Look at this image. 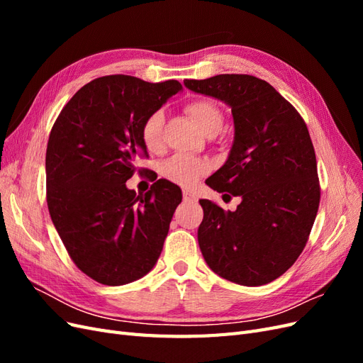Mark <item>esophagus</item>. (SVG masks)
<instances>
[{"mask_svg": "<svg viewBox=\"0 0 363 363\" xmlns=\"http://www.w3.org/2000/svg\"><path fill=\"white\" fill-rule=\"evenodd\" d=\"M183 200L184 201H189V203H195L199 201V199H196V195L191 191H183Z\"/></svg>", "mask_w": 363, "mask_h": 363, "instance_id": "obj_1", "label": "esophagus"}]
</instances>
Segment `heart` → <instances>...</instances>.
<instances>
[{"label":"heart","mask_w":363,"mask_h":363,"mask_svg":"<svg viewBox=\"0 0 363 363\" xmlns=\"http://www.w3.org/2000/svg\"><path fill=\"white\" fill-rule=\"evenodd\" d=\"M186 112L191 115L194 123L196 124L206 136H215L221 131L224 125V113L215 101L200 98L194 100L186 106ZM163 125L164 115L157 111L145 118L140 128V139L144 147L150 152H159L163 147ZM208 169V163L204 159L194 157L188 155H175L162 163V175L167 180L191 188L199 182Z\"/></svg>","instance_id":"1"}]
</instances>
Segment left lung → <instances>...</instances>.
Listing matches in <instances>:
<instances>
[{"label":"left lung","mask_w":363,"mask_h":363,"mask_svg":"<svg viewBox=\"0 0 363 363\" xmlns=\"http://www.w3.org/2000/svg\"><path fill=\"white\" fill-rule=\"evenodd\" d=\"M188 89L232 107L235 140L227 162L206 180L240 196L235 212L200 200L199 244L213 272L244 286L280 277L298 259L320 206L309 130L296 108L265 80L221 74L184 80Z\"/></svg>","instance_id":"8db88e82"}]
</instances>
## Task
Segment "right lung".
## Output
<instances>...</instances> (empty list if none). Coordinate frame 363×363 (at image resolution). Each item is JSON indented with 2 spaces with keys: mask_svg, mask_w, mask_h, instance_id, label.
Instances as JSON below:
<instances>
[{
  "mask_svg": "<svg viewBox=\"0 0 363 363\" xmlns=\"http://www.w3.org/2000/svg\"><path fill=\"white\" fill-rule=\"evenodd\" d=\"M179 91L177 80L100 77L75 92L51 128L48 211L77 268L98 283L135 281L160 256L182 191L160 179L136 195L125 182L148 156L140 139L145 118Z\"/></svg>",
  "mask_w": 363,
  "mask_h": 363,
  "instance_id": "right-lung-1",
  "label": "right lung"
}]
</instances>
